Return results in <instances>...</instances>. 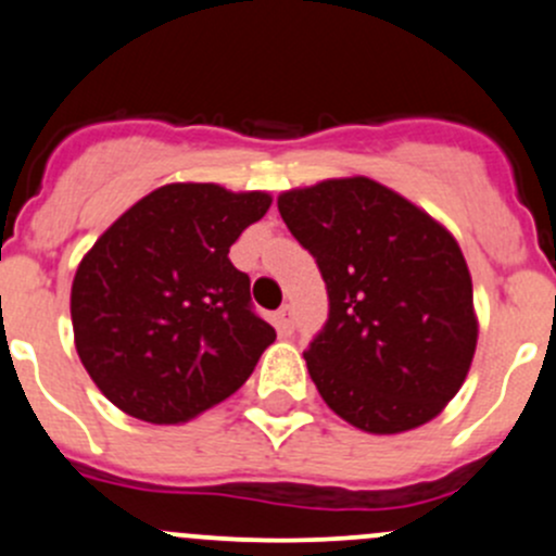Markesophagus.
<instances>
[{"label": "esophagus", "instance_id": "1", "mask_svg": "<svg viewBox=\"0 0 556 556\" xmlns=\"http://www.w3.org/2000/svg\"><path fill=\"white\" fill-rule=\"evenodd\" d=\"M274 323H277L279 333L290 336L293 333V309H290V306H282L279 312H274Z\"/></svg>", "mask_w": 556, "mask_h": 556}]
</instances>
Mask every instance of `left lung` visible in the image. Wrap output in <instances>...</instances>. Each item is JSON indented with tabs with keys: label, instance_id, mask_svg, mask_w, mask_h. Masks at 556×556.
I'll use <instances>...</instances> for the list:
<instances>
[{
	"label": "left lung",
	"instance_id": "8db88e82",
	"mask_svg": "<svg viewBox=\"0 0 556 556\" xmlns=\"http://www.w3.org/2000/svg\"><path fill=\"white\" fill-rule=\"evenodd\" d=\"M277 206L328 285V323L304 355L323 401L374 435L439 417L479 341L473 282L450 228L361 174L282 190Z\"/></svg>",
	"mask_w": 556,
	"mask_h": 556
}]
</instances>
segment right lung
<instances>
[{
    "label": "right lung",
    "mask_w": 556,
    "mask_h": 556,
    "mask_svg": "<svg viewBox=\"0 0 556 556\" xmlns=\"http://www.w3.org/2000/svg\"><path fill=\"white\" fill-rule=\"evenodd\" d=\"M268 206L266 190L161 185L83 255L70 299L77 355L128 417L190 422L274 344L277 330L250 309V277L228 257Z\"/></svg>",
    "instance_id": "right-lung-1"
}]
</instances>
